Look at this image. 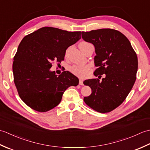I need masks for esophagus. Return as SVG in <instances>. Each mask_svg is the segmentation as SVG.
Returning <instances> with one entry per match:
<instances>
[{
    "label": "esophagus",
    "instance_id": "1",
    "mask_svg": "<svg viewBox=\"0 0 150 150\" xmlns=\"http://www.w3.org/2000/svg\"><path fill=\"white\" fill-rule=\"evenodd\" d=\"M79 84L81 85V86H83L84 84H83V81H82V80L81 79H79Z\"/></svg>",
    "mask_w": 150,
    "mask_h": 150
}]
</instances>
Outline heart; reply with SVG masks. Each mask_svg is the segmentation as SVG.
Returning <instances> with one entry per match:
<instances>
[{
  "label": "heart",
  "mask_w": 150,
  "mask_h": 150,
  "mask_svg": "<svg viewBox=\"0 0 150 150\" xmlns=\"http://www.w3.org/2000/svg\"><path fill=\"white\" fill-rule=\"evenodd\" d=\"M88 44L90 43H88L87 42H84V41L80 42L79 44V48L82 46L87 45ZM88 69V67L85 65H75V66H73L71 68H70V71H71V72L75 75L79 76V77H84V76L86 75Z\"/></svg>",
  "instance_id": "heart-1"
}]
</instances>
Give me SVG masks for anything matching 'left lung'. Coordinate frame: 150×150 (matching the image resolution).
I'll return each mask as SVG.
<instances>
[{
    "label": "left lung",
    "mask_w": 150,
    "mask_h": 150,
    "mask_svg": "<svg viewBox=\"0 0 150 150\" xmlns=\"http://www.w3.org/2000/svg\"><path fill=\"white\" fill-rule=\"evenodd\" d=\"M84 40L93 44L95 53L94 75L98 79H88L91 93L84 98L88 106L100 113L115 109L126 99L134 85L138 69L137 56L127 37L120 31L100 29L82 31Z\"/></svg>",
    "instance_id": "obj_1"
}]
</instances>
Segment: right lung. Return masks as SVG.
<instances>
[{
  "instance_id": "right-lung-1",
  "label": "right lung",
  "mask_w": 150,
  "mask_h": 150,
  "mask_svg": "<svg viewBox=\"0 0 150 150\" xmlns=\"http://www.w3.org/2000/svg\"><path fill=\"white\" fill-rule=\"evenodd\" d=\"M81 39V31L43 27L23 38L13 58V73L19 97L39 112L56 107L69 86L79 79L68 71L57 75L51 71L53 61L64 59L66 50Z\"/></svg>"
}]
</instances>
